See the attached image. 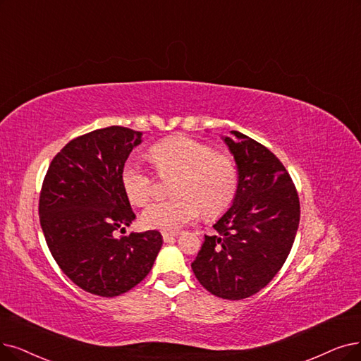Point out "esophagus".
Returning <instances> with one entry per match:
<instances>
[{
  "label": "esophagus",
  "mask_w": 361,
  "mask_h": 361,
  "mask_svg": "<svg viewBox=\"0 0 361 361\" xmlns=\"http://www.w3.org/2000/svg\"><path fill=\"white\" fill-rule=\"evenodd\" d=\"M163 240L166 241V243H169V241H171L173 238H175L176 235H178V233H169V231H163Z\"/></svg>",
  "instance_id": "1"
}]
</instances>
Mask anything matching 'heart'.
Returning a JSON list of instances; mask_svg holds the SVG:
<instances>
[{"label":"heart","mask_w":361,"mask_h":361,"mask_svg":"<svg viewBox=\"0 0 361 361\" xmlns=\"http://www.w3.org/2000/svg\"><path fill=\"white\" fill-rule=\"evenodd\" d=\"M148 158L160 176L176 175L171 200L157 201L142 213L149 229L178 231L194 222L201 210L206 219L225 213L237 195L238 170L233 157L188 136H171L155 143ZM121 185L135 206H145L154 195V176L140 163L128 160L121 169Z\"/></svg>","instance_id":"b5f03b06"}]
</instances>
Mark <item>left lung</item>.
Returning <instances> with one entry per match:
<instances>
[{
	"instance_id": "obj_1",
	"label": "left lung",
	"mask_w": 361,
	"mask_h": 361,
	"mask_svg": "<svg viewBox=\"0 0 361 361\" xmlns=\"http://www.w3.org/2000/svg\"><path fill=\"white\" fill-rule=\"evenodd\" d=\"M224 137L238 170L237 195L191 268L212 295L240 300L276 277L290 253L300 207L293 180L268 148L240 132Z\"/></svg>"
}]
</instances>
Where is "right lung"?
<instances>
[{
    "label": "right lung",
    "instance_id": "obj_1",
    "mask_svg": "<svg viewBox=\"0 0 361 361\" xmlns=\"http://www.w3.org/2000/svg\"><path fill=\"white\" fill-rule=\"evenodd\" d=\"M142 133L111 126L72 139L53 158L39 194V224L56 264L82 290L114 298L151 271L163 246L158 231L126 233L136 214L121 169Z\"/></svg>",
    "mask_w": 361,
    "mask_h": 361
}]
</instances>
